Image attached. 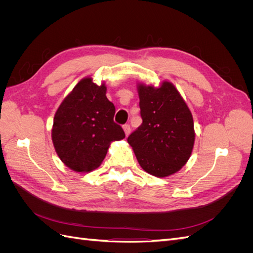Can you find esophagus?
<instances>
[{"mask_svg":"<svg viewBox=\"0 0 253 253\" xmlns=\"http://www.w3.org/2000/svg\"><path fill=\"white\" fill-rule=\"evenodd\" d=\"M124 131L126 133V136H128V134L131 133V126H129V125H125L124 126Z\"/></svg>","mask_w":253,"mask_h":253,"instance_id":"obj_1","label":"esophagus"}]
</instances>
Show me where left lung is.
<instances>
[{"mask_svg": "<svg viewBox=\"0 0 253 253\" xmlns=\"http://www.w3.org/2000/svg\"><path fill=\"white\" fill-rule=\"evenodd\" d=\"M141 126L128 136L142 169L166 177L187 164L193 150L195 132L191 111L171 82L159 87L138 83Z\"/></svg>", "mask_w": 253, "mask_h": 253, "instance_id": "8db88e82", "label": "left lung"}]
</instances>
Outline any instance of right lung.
I'll return each instance as SVG.
<instances>
[{
    "mask_svg": "<svg viewBox=\"0 0 253 253\" xmlns=\"http://www.w3.org/2000/svg\"><path fill=\"white\" fill-rule=\"evenodd\" d=\"M106 86L83 78L58 108L51 139L59 158L75 172H90L101 165L113 141L124 139L114 122L115 106L106 98Z\"/></svg>",
    "mask_w": 253,
    "mask_h": 253,
    "instance_id": "add662e5",
    "label": "right lung"
}]
</instances>
